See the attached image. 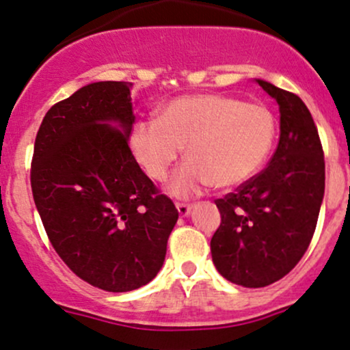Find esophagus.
Masks as SVG:
<instances>
[{
  "label": "esophagus",
  "mask_w": 350,
  "mask_h": 350,
  "mask_svg": "<svg viewBox=\"0 0 350 350\" xmlns=\"http://www.w3.org/2000/svg\"><path fill=\"white\" fill-rule=\"evenodd\" d=\"M176 207H178V212H179L180 217H187L192 211L191 204H176Z\"/></svg>",
  "instance_id": "obj_1"
}]
</instances>
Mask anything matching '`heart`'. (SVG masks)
I'll return each mask as SVG.
<instances>
[{"label": "heart", "mask_w": 350, "mask_h": 350, "mask_svg": "<svg viewBox=\"0 0 350 350\" xmlns=\"http://www.w3.org/2000/svg\"><path fill=\"white\" fill-rule=\"evenodd\" d=\"M276 120L262 103L227 95L199 94L171 100L158 120H142L131 130V151L148 178L163 183L179 158L170 192L191 198L214 184L235 187L255 176L270 156Z\"/></svg>", "instance_id": "heart-1"}]
</instances>
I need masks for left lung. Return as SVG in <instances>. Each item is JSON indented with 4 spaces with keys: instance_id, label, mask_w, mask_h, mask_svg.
<instances>
[{
    "instance_id": "left-lung-1",
    "label": "left lung",
    "mask_w": 350,
    "mask_h": 350,
    "mask_svg": "<svg viewBox=\"0 0 350 350\" xmlns=\"http://www.w3.org/2000/svg\"><path fill=\"white\" fill-rule=\"evenodd\" d=\"M280 107V142L262 172L224 199L211 240L224 278L263 288L288 275L314 235L324 198V152L308 107L298 95L256 79Z\"/></svg>"
}]
</instances>
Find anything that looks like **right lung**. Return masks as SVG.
<instances>
[{
	"label": "right lung",
	"instance_id": "add662e5",
	"mask_svg": "<svg viewBox=\"0 0 350 350\" xmlns=\"http://www.w3.org/2000/svg\"><path fill=\"white\" fill-rule=\"evenodd\" d=\"M131 88L88 83L52 105L31 164L34 204L54 250L79 278L111 293L158 275L179 217L128 146Z\"/></svg>",
	"mask_w": 350,
	"mask_h": 350
}]
</instances>
